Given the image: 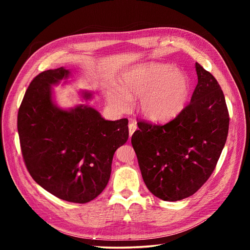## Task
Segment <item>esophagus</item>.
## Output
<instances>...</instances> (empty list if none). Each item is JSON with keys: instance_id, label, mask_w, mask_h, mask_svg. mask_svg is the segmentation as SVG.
Wrapping results in <instances>:
<instances>
[{"instance_id": "34e87169", "label": "esophagus", "mask_w": 250, "mask_h": 250, "mask_svg": "<svg viewBox=\"0 0 250 250\" xmlns=\"http://www.w3.org/2000/svg\"><path fill=\"white\" fill-rule=\"evenodd\" d=\"M138 129V126H137V123L132 122L131 124H129V137L131 138V135L133 134V132Z\"/></svg>"}]
</instances>
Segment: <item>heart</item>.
Returning a JSON list of instances; mask_svg holds the SVG:
<instances>
[{"mask_svg":"<svg viewBox=\"0 0 250 250\" xmlns=\"http://www.w3.org/2000/svg\"><path fill=\"white\" fill-rule=\"evenodd\" d=\"M121 87L106 92L109 103L127 111L132 98H141L140 111L152 122H167L184 110L191 95V80L170 64L147 62L126 71L120 78Z\"/></svg>","mask_w":250,"mask_h":250,"instance_id":"1","label":"heart"}]
</instances>
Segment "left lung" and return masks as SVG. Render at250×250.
Segmentation results:
<instances>
[{
	"label": "left lung",
	"instance_id": "left-lung-1",
	"mask_svg": "<svg viewBox=\"0 0 250 250\" xmlns=\"http://www.w3.org/2000/svg\"><path fill=\"white\" fill-rule=\"evenodd\" d=\"M191 102L165 125L139 122L131 144L144 183L165 201L197 192L215 170L229 133V116L215 77L196 62Z\"/></svg>",
	"mask_w": 250,
	"mask_h": 250
}]
</instances>
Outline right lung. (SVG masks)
<instances>
[{"label":"right lung","mask_w":250,"mask_h":250,"mask_svg":"<svg viewBox=\"0 0 250 250\" xmlns=\"http://www.w3.org/2000/svg\"><path fill=\"white\" fill-rule=\"evenodd\" d=\"M64 67L31 81L19 109L21 154L30 175L56 197L75 203L95 199L107 186L116 150L127 142L128 120L107 121L84 104L63 109L52 85L67 79ZM83 99L93 98L82 92Z\"/></svg>","instance_id":"1"}]
</instances>
